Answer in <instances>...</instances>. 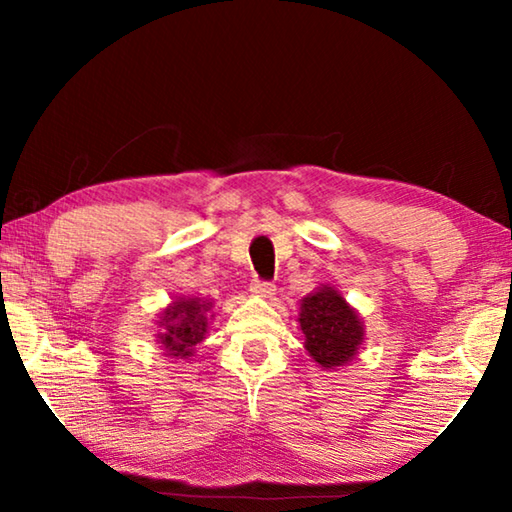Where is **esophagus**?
Here are the masks:
<instances>
[{"instance_id": "1", "label": "esophagus", "mask_w": 512, "mask_h": 512, "mask_svg": "<svg viewBox=\"0 0 512 512\" xmlns=\"http://www.w3.org/2000/svg\"><path fill=\"white\" fill-rule=\"evenodd\" d=\"M250 291L255 293V296H262V298H273L275 296V284L268 282V280H253L250 284Z\"/></svg>"}]
</instances>
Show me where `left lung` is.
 <instances>
[{
    "label": "left lung",
    "mask_w": 512,
    "mask_h": 512,
    "mask_svg": "<svg viewBox=\"0 0 512 512\" xmlns=\"http://www.w3.org/2000/svg\"><path fill=\"white\" fill-rule=\"evenodd\" d=\"M298 320L305 334V348L323 368L348 363L363 341L359 316L329 287L302 300Z\"/></svg>",
    "instance_id": "1"
}]
</instances>
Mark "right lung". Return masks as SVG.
I'll list each match as a JSON object with an SVG mask.
<instances>
[{"instance_id": "1", "label": "right lung", "mask_w": 512, "mask_h": 512, "mask_svg": "<svg viewBox=\"0 0 512 512\" xmlns=\"http://www.w3.org/2000/svg\"><path fill=\"white\" fill-rule=\"evenodd\" d=\"M210 307L212 302L201 298H183L164 311V332L158 334V339L171 357H192L194 345L201 343L207 332V311Z\"/></svg>"}]
</instances>
